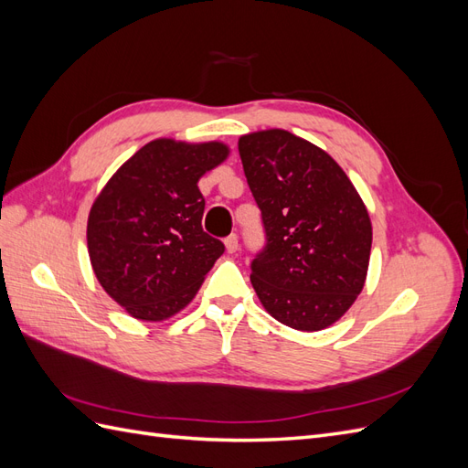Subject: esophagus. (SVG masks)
<instances>
[{
    "label": "esophagus",
    "mask_w": 468,
    "mask_h": 468,
    "mask_svg": "<svg viewBox=\"0 0 468 468\" xmlns=\"http://www.w3.org/2000/svg\"><path fill=\"white\" fill-rule=\"evenodd\" d=\"M224 246H226V251L229 253H234L236 250H238V236L236 234H232V236H229L224 239Z\"/></svg>",
    "instance_id": "1"
}]
</instances>
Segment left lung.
<instances>
[{
	"mask_svg": "<svg viewBox=\"0 0 468 468\" xmlns=\"http://www.w3.org/2000/svg\"><path fill=\"white\" fill-rule=\"evenodd\" d=\"M248 186L267 244L251 285L277 322L318 332L365 287L373 226L357 189L328 152L282 129L239 136Z\"/></svg>",
	"mask_w": 468,
	"mask_h": 468,
	"instance_id": "left-lung-1",
	"label": "left lung"
}]
</instances>
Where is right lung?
<instances>
[{
    "label": "right lung",
    "mask_w": 468,
    "mask_h": 468,
    "mask_svg": "<svg viewBox=\"0 0 468 468\" xmlns=\"http://www.w3.org/2000/svg\"><path fill=\"white\" fill-rule=\"evenodd\" d=\"M224 143L155 138L95 197L88 251L99 285L133 318L162 322L186 308L224 244L203 232L199 179L229 158Z\"/></svg>",
    "instance_id": "add662e5"
}]
</instances>
